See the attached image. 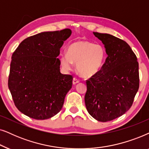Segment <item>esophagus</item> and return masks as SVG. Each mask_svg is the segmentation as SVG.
Here are the masks:
<instances>
[{
    "instance_id": "1",
    "label": "esophagus",
    "mask_w": 149,
    "mask_h": 149,
    "mask_svg": "<svg viewBox=\"0 0 149 149\" xmlns=\"http://www.w3.org/2000/svg\"><path fill=\"white\" fill-rule=\"evenodd\" d=\"M79 82H80V81H79L78 79H77L76 78H74L73 79V84H76Z\"/></svg>"
}]
</instances>
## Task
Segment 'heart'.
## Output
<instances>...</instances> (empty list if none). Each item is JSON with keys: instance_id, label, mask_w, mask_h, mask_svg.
Listing matches in <instances>:
<instances>
[{"instance_id": "obj_1", "label": "heart", "mask_w": 149, "mask_h": 149, "mask_svg": "<svg viewBox=\"0 0 149 149\" xmlns=\"http://www.w3.org/2000/svg\"><path fill=\"white\" fill-rule=\"evenodd\" d=\"M106 59V50L100 44L88 41H78L69 45L67 54L60 56L62 66L71 70L73 63L76 64L77 70L81 76L90 78L101 70Z\"/></svg>"}]
</instances>
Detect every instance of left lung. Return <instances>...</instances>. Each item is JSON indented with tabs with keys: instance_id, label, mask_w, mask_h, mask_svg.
<instances>
[{
	"instance_id": "left-lung-1",
	"label": "left lung",
	"mask_w": 149,
	"mask_h": 149,
	"mask_svg": "<svg viewBox=\"0 0 149 149\" xmlns=\"http://www.w3.org/2000/svg\"><path fill=\"white\" fill-rule=\"evenodd\" d=\"M93 34L102 41L108 56L101 70L86 80L85 105L95 119L107 122L132 106L139 88V65L125 41L107 33Z\"/></svg>"
}]
</instances>
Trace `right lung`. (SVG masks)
Here are the masks:
<instances>
[{
    "label": "right lung",
    "mask_w": 149,
    "mask_h": 149,
    "mask_svg": "<svg viewBox=\"0 0 149 149\" xmlns=\"http://www.w3.org/2000/svg\"><path fill=\"white\" fill-rule=\"evenodd\" d=\"M71 31L43 32L25 39L11 56L8 86L16 108L37 120L60 112L73 77L60 72L57 56Z\"/></svg>",
    "instance_id": "1"
}]
</instances>
